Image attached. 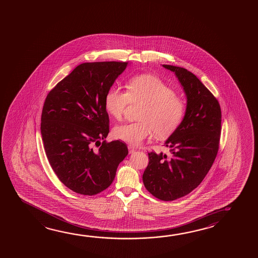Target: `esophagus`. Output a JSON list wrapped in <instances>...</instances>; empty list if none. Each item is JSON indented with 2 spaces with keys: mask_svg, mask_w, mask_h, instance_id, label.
<instances>
[{
  "mask_svg": "<svg viewBox=\"0 0 258 258\" xmlns=\"http://www.w3.org/2000/svg\"><path fill=\"white\" fill-rule=\"evenodd\" d=\"M127 148H128V152L131 153H133V152H135L136 151V148H134V147H132V146H131V145H130V146H127Z\"/></svg>",
  "mask_w": 258,
  "mask_h": 258,
  "instance_id": "34e87169",
  "label": "esophagus"
}]
</instances>
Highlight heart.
I'll return each instance as SVG.
<instances>
[{
  "instance_id": "1",
  "label": "heart",
  "mask_w": 258,
  "mask_h": 258,
  "mask_svg": "<svg viewBox=\"0 0 258 258\" xmlns=\"http://www.w3.org/2000/svg\"><path fill=\"white\" fill-rule=\"evenodd\" d=\"M127 92L111 87L107 92L104 105L107 112L116 119L122 118L131 102H140L145 107L139 122L124 123L114 127L113 136L131 145H140L156 133L164 138L177 128L185 112V103L173 89L149 74L132 76L126 85Z\"/></svg>"
}]
</instances>
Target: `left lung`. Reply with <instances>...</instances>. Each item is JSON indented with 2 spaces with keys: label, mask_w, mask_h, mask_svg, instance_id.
Instances as JSON below:
<instances>
[{
  "label": "left lung",
  "mask_w": 258,
  "mask_h": 258,
  "mask_svg": "<svg viewBox=\"0 0 258 258\" xmlns=\"http://www.w3.org/2000/svg\"><path fill=\"white\" fill-rule=\"evenodd\" d=\"M177 76L187 96L181 124L166 140L170 155L148 153L143 173L146 189L161 201H173L203 182L220 148L221 110L215 96L185 68L164 64Z\"/></svg>",
  "instance_id": "left-lung-1"
}]
</instances>
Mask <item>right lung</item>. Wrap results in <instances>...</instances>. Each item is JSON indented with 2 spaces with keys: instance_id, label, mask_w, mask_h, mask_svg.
<instances>
[{
  "instance_id": "right-lung-1",
  "label": "right lung",
  "mask_w": 258,
  "mask_h": 258,
  "mask_svg": "<svg viewBox=\"0 0 258 258\" xmlns=\"http://www.w3.org/2000/svg\"><path fill=\"white\" fill-rule=\"evenodd\" d=\"M127 63H81L44 102L40 131L45 152L56 176L76 194L92 196L107 189L128 154L122 141H106L110 119L104 105L106 93Z\"/></svg>"
}]
</instances>
